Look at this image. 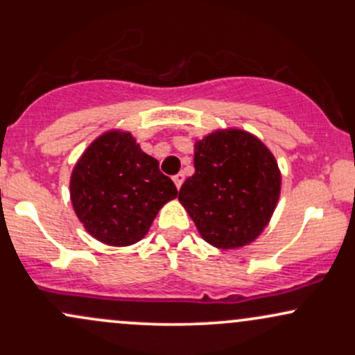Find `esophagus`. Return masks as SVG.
Segmentation results:
<instances>
[{"label":"esophagus","mask_w":355,"mask_h":355,"mask_svg":"<svg viewBox=\"0 0 355 355\" xmlns=\"http://www.w3.org/2000/svg\"><path fill=\"white\" fill-rule=\"evenodd\" d=\"M183 180H185V175H183L182 172L180 173H177L173 177V182H175V185H177V189L180 190V187H182V183H183Z\"/></svg>","instance_id":"obj_1"}]
</instances>
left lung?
Listing matches in <instances>:
<instances>
[{"label": "left lung", "instance_id": "obj_1", "mask_svg": "<svg viewBox=\"0 0 355 355\" xmlns=\"http://www.w3.org/2000/svg\"><path fill=\"white\" fill-rule=\"evenodd\" d=\"M195 173L178 200L205 242L248 245L270 222L280 197L279 165L263 141L245 130H215L195 141Z\"/></svg>", "mask_w": 355, "mask_h": 355}]
</instances>
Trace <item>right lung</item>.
Listing matches in <instances>:
<instances>
[{
	"mask_svg": "<svg viewBox=\"0 0 355 355\" xmlns=\"http://www.w3.org/2000/svg\"><path fill=\"white\" fill-rule=\"evenodd\" d=\"M178 190L130 132L110 130L93 140L76 162L70 197L92 237L128 247L146 235L155 217Z\"/></svg>",
	"mask_w": 355,
	"mask_h": 355,
	"instance_id": "obj_1",
	"label": "right lung"
}]
</instances>
